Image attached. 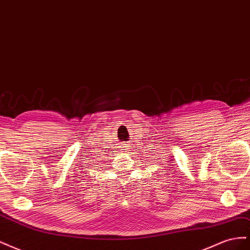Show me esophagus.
I'll use <instances>...</instances> for the list:
<instances>
[{
    "label": "esophagus",
    "instance_id": "1",
    "mask_svg": "<svg viewBox=\"0 0 250 250\" xmlns=\"http://www.w3.org/2000/svg\"><path fill=\"white\" fill-rule=\"evenodd\" d=\"M121 150H122V152H127V146H122V149H121Z\"/></svg>",
    "mask_w": 250,
    "mask_h": 250
}]
</instances>
